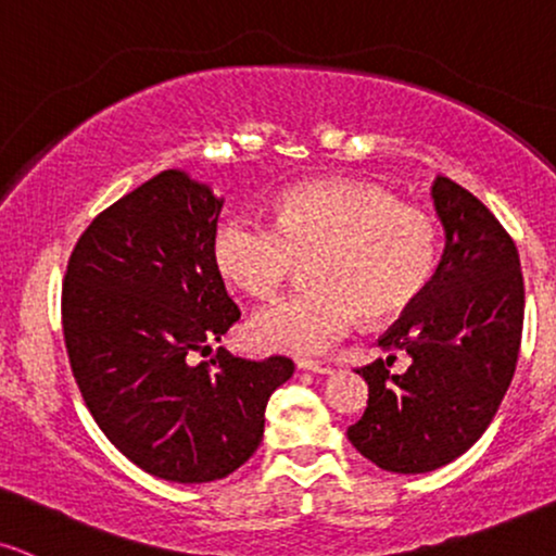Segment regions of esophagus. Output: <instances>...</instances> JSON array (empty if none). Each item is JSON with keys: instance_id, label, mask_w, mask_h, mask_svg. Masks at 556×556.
<instances>
[{"instance_id": "esophagus-1", "label": "esophagus", "mask_w": 556, "mask_h": 556, "mask_svg": "<svg viewBox=\"0 0 556 556\" xmlns=\"http://www.w3.org/2000/svg\"><path fill=\"white\" fill-rule=\"evenodd\" d=\"M299 368H301V371H314V374H330L332 371L327 363H319V361H312V358H301Z\"/></svg>"}]
</instances>
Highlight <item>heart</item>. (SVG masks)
Returning a JSON list of instances; mask_svg holds the SVG:
<instances>
[{
    "label": "heart",
    "mask_w": 556,
    "mask_h": 556,
    "mask_svg": "<svg viewBox=\"0 0 556 556\" xmlns=\"http://www.w3.org/2000/svg\"><path fill=\"white\" fill-rule=\"evenodd\" d=\"M226 283L273 301L309 260L312 286L260 312L250 334L263 348L319 353L363 314L387 319L415 304L435 276L441 237L428 214L358 180L293 185L273 201V224L229 216L211 242Z\"/></svg>",
    "instance_id": "obj_1"
}]
</instances>
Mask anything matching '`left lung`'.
<instances>
[{
  "mask_svg": "<svg viewBox=\"0 0 556 556\" xmlns=\"http://www.w3.org/2000/svg\"><path fill=\"white\" fill-rule=\"evenodd\" d=\"M445 250L430 286L379 338L409 353L404 374L379 358L355 368L366 413L348 441L379 469L422 475L479 441L516 374L523 332V276L516 242L462 185L435 177Z\"/></svg>",
  "mask_w": 556,
  "mask_h": 556,
  "instance_id": "left-lung-1",
  "label": "left lung"
}]
</instances>
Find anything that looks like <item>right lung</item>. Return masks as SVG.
<instances>
[{
	"label": "right lung",
	"mask_w": 556,
	"mask_h": 556,
	"mask_svg": "<svg viewBox=\"0 0 556 556\" xmlns=\"http://www.w3.org/2000/svg\"><path fill=\"white\" fill-rule=\"evenodd\" d=\"M222 203L164 169L92 218L61 286L68 363L94 422L136 467L182 484L242 467L293 374L286 355L218 348L193 361L242 317L211 255Z\"/></svg>",
	"instance_id": "1"
}]
</instances>
